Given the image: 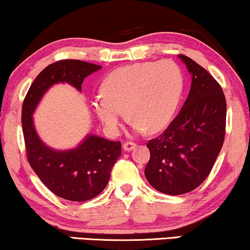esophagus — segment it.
Returning a JSON list of instances; mask_svg holds the SVG:
<instances>
[{
	"instance_id": "obj_1",
	"label": "esophagus",
	"mask_w": 250,
	"mask_h": 250,
	"mask_svg": "<svg viewBox=\"0 0 250 250\" xmlns=\"http://www.w3.org/2000/svg\"><path fill=\"white\" fill-rule=\"evenodd\" d=\"M136 146V143L134 142H125L124 145H123V149H124V151H131V150H133Z\"/></svg>"
}]
</instances>
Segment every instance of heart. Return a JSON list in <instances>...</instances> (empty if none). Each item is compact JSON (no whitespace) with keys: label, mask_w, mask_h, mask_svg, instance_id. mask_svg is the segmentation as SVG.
I'll return each mask as SVG.
<instances>
[{"label":"heart","mask_w":250,"mask_h":250,"mask_svg":"<svg viewBox=\"0 0 250 250\" xmlns=\"http://www.w3.org/2000/svg\"><path fill=\"white\" fill-rule=\"evenodd\" d=\"M183 75L175 62H141L111 71L102 81L92 108L102 125L118 132L124 111L135 131L158 132L168 124L183 92Z\"/></svg>","instance_id":"1"}]
</instances>
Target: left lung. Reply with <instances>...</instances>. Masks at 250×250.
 <instances>
[{
  "mask_svg": "<svg viewBox=\"0 0 250 250\" xmlns=\"http://www.w3.org/2000/svg\"><path fill=\"white\" fill-rule=\"evenodd\" d=\"M191 75L189 95L163 134L146 143L148 182L159 192L177 196L209 175L224 142L227 101L221 85L189 57L180 54Z\"/></svg>",
  "mask_w": 250,
  "mask_h": 250,
  "instance_id": "8db88e82",
  "label": "left lung"
}]
</instances>
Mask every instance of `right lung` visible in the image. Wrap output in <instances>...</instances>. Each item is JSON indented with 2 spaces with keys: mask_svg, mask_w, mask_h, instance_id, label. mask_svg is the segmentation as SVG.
Returning <instances> with one entry per match:
<instances>
[{
  "mask_svg": "<svg viewBox=\"0 0 250 250\" xmlns=\"http://www.w3.org/2000/svg\"><path fill=\"white\" fill-rule=\"evenodd\" d=\"M101 68L81 60H60L49 64L37 75L22 104L21 124L29 165L47 189L67 200L86 201L102 192L121 156L122 145L88 134L76 148L52 149L40 139L33 114L52 85L68 83L82 91L84 78Z\"/></svg>",
  "mask_w": 250,
  "mask_h": 250,
  "instance_id": "add662e5",
  "label": "right lung"
}]
</instances>
